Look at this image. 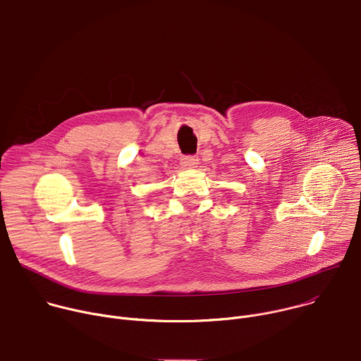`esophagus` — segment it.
Here are the masks:
<instances>
[{"instance_id": "1", "label": "esophagus", "mask_w": 361, "mask_h": 361, "mask_svg": "<svg viewBox=\"0 0 361 361\" xmlns=\"http://www.w3.org/2000/svg\"><path fill=\"white\" fill-rule=\"evenodd\" d=\"M198 164V159L195 156H185L181 159V166L185 169H195Z\"/></svg>"}]
</instances>
